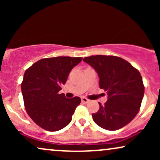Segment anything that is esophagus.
Segmentation results:
<instances>
[{
    "label": "esophagus",
    "instance_id": "esophagus-1",
    "mask_svg": "<svg viewBox=\"0 0 160 160\" xmlns=\"http://www.w3.org/2000/svg\"><path fill=\"white\" fill-rule=\"evenodd\" d=\"M81 102H82V103H88V102H89V99H87L86 98H84V97H82V98H81Z\"/></svg>",
    "mask_w": 160,
    "mask_h": 160
}]
</instances>
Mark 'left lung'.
<instances>
[{
  "label": "left lung",
  "mask_w": 160,
  "mask_h": 160,
  "mask_svg": "<svg viewBox=\"0 0 160 160\" xmlns=\"http://www.w3.org/2000/svg\"><path fill=\"white\" fill-rule=\"evenodd\" d=\"M83 61L96 71L99 87L107 92L108 101L92 113L94 122L104 129L114 131L129 123L140 109L144 94L138 71L120 57L97 55Z\"/></svg>",
  "instance_id": "8db88e82"
}]
</instances>
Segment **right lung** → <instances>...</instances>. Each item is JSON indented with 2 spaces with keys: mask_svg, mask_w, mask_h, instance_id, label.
<instances>
[{
  "mask_svg": "<svg viewBox=\"0 0 160 160\" xmlns=\"http://www.w3.org/2000/svg\"><path fill=\"white\" fill-rule=\"evenodd\" d=\"M81 57L58 56L40 59L28 68L21 84L28 114L40 127L56 132L71 122L80 97L68 98L58 94L70 71L81 62Z\"/></svg>",
  "mask_w": 160,
  "mask_h": 160,
  "instance_id": "right-lung-1",
  "label": "right lung"
}]
</instances>
